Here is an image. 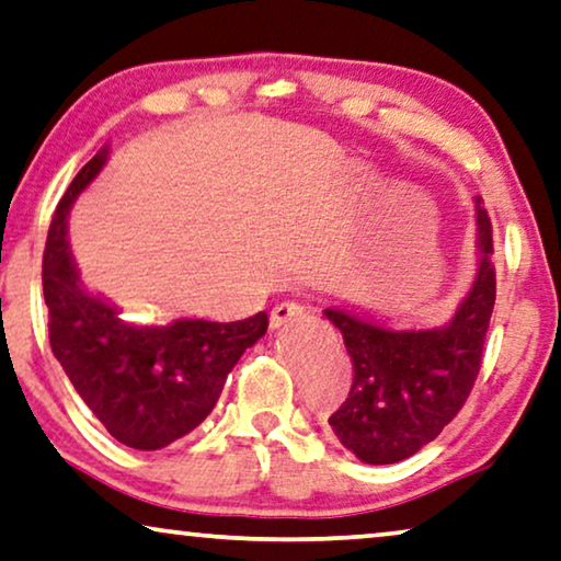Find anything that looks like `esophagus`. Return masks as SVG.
Masks as SVG:
<instances>
[{"label":"esophagus","instance_id":"1","mask_svg":"<svg viewBox=\"0 0 561 561\" xmlns=\"http://www.w3.org/2000/svg\"><path fill=\"white\" fill-rule=\"evenodd\" d=\"M304 313V306L294 304V300H283L271 311V329H280L283 323H288L290 319H296V316Z\"/></svg>","mask_w":561,"mask_h":561}]
</instances>
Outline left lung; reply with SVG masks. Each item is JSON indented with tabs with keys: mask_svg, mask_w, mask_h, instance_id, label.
Listing matches in <instances>:
<instances>
[{
	"mask_svg": "<svg viewBox=\"0 0 561 561\" xmlns=\"http://www.w3.org/2000/svg\"><path fill=\"white\" fill-rule=\"evenodd\" d=\"M476 199L478 267L453 319L435 329H392L348 308H323L354 362L346 402L329 425L362 462H400L435 440L466 404L481 371L496 304L491 220Z\"/></svg>",
	"mask_w": 561,
	"mask_h": 561,
	"instance_id": "1",
	"label": "left lung"
}]
</instances>
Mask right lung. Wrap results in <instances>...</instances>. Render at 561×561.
I'll use <instances>...</instances> for the list:
<instances>
[{
  "label": "right lung",
  "mask_w": 561,
  "mask_h": 561,
  "mask_svg": "<svg viewBox=\"0 0 561 561\" xmlns=\"http://www.w3.org/2000/svg\"><path fill=\"white\" fill-rule=\"evenodd\" d=\"M105 159L108 149L76 174L47 232L43 294L50 346L80 400L118 443L159 450L192 433L213 412L242 352L265 334L267 316L261 311L232 323H136L85 290L70 253L68 215Z\"/></svg>",
  "instance_id": "right-lung-1"
}]
</instances>
